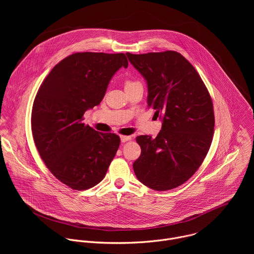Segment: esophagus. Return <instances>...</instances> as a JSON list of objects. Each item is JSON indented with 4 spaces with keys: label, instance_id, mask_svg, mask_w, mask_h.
Listing matches in <instances>:
<instances>
[{
    "label": "esophagus",
    "instance_id": "1",
    "mask_svg": "<svg viewBox=\"0 0 254 254\" xmlns=\"http://www.w3.org/2000/svg\"><path fill=\"white\" fill-rule=\"evenodd\" d=\"M130 139H131V136H129V135H121L122 142H126V141L130 140Z\"/></svg>",
    "mask_w": 254,
    "mask_h": 254
}]
</instances>
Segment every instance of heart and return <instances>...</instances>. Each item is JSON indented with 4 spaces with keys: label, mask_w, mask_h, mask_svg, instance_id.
I'll list each match as a JSON object with an SVG mask.
<instances>
[{
    "label": "heart",
    "mask_w": 254,
    "mask_h": 254,
    "mask_svg": "<svg viewBox=\"0 0 254 254\" xmlns=\"http://www.w3.org/2000/svg\"><path fill=\"white\" fill-rule=\"evenodd\" d=\"M136 83H139V82H137V81H133V80H127V81H126V87L131 86V85L136 84Z\"/></svg>",
    "instance_id": "b5f03b06"
}]
</instances>
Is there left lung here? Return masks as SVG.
Instances as JSON below:
<instances>
[{
	"instance_id": "1",
	"label": "left lung",
	"mask_w": 254,
	"mask_h": 254,
	"mask_svg": "<svg viewBox=\"0 0 254 254\" xmlns=\"http://www.w3.org/2000/svg\"><path fill=\"white\" fill-rule=\"evenodd\" d=\"M127 56L147 80L148 106L163 122L156 138L136 136L141 153L132 165L134 174L153 190L177 188L195 174L210 149L211 96L193 65L176 51Z\"/></svg>"
}]
</instances>
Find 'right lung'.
I'll use <instances>...</instances> for the list:
<instances>
[{
  "label": "right lung",
  "instance_id": "right-lung-1",
  "mask_svg": "<svg viewBox=\"0 0 254 254\" xmlns=\"http://www.w3.org/2000/svg\"><path fill=\"white\" fill-rule=\"evenodd\" d=\"M128 65L126 54L78 52L53 67L34 99L35 146L49 171L73 190H87L104 178L121 143L83 121L102 100L112 77Z\"/></svg>",
  "mask_w": 254,
  "mask_h": 254
}]
</instances>
